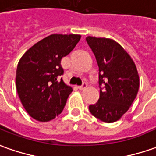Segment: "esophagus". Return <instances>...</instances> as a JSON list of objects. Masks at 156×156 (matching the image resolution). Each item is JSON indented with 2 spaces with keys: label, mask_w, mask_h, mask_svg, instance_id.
Wrapping results in <instances>:
<instances>
[{
  "label": "esophagus",
  "mask_w": 156,
  "mask_h": 156,
  "mask_svg": "<svg viewBox=\"0 0 156 156\" xmlns=\"http://www.w3.org/2000/svg\"><path fill=\"white\" fill-rule=\"evenodd\" d=\"M87 85H88V84H87V83H83L81 86H78V89H79L80 90H84V89H85V88L87 87Z\"/></svg>",
  "instance_id": "34e87169"
}]
</instances>
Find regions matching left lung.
<instances>
[{"instance_id":"8db88e82","label":"left lung","mask_w":156,"mask_h":156,"mask_svg":"<svg viewBox=\"0 0 156 156\" xmlns=\"http://www.w3.org/2000/svg\"><path fill=\"white\" fill-rule=\"evenodd\" d=\"M86 41L96 56L100 86L99 100L90 105V112L103 122H115L126 113L137 95L136 65L114 40L87 37Z\"/></svg>"}]
</instances>
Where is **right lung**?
<instances>
[{
  "label": "right lung",
  "instance_id": "1",
  "mask_svg": "<svg viewBox=\"0 0 156 156\" xmlns=\"http://www.w3.org/2000/svg\"><path fill=\"white\" fill-rule=\"evenodd\" d=\"M80 35L53 34L25 52L16 71V89L22 105L32 118L47 122L63 111L73 91L62 78L61 59L73 49Z\"/></svg>",
  "mask_w": 156,
  "mask_h": 156
}]
</instances>
